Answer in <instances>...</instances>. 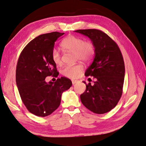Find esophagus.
Here are the masks:
<instances>
[{
  "instance_id": "esophagus-1",
  "label": "esophagus",
  "mask_w": 146,
  "mask_h": 146,
  "mask_svg": "<svg viewBox=\"0 0 146 146\" xmlns=\"http://www.w3.org/2000/svg\"><path fill=\"white\" fill-rule=\"evenodd\" d=\"M77 82H78V80H72V85H74V84H76Z\"/></svg>"
}]
</instances>
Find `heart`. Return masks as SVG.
I'll return each mask as SVG.
<instances>
[{
    "label": "heart",
    "instance_id": "b5f03b06",
    "mask_svg": "<svg viewBox=\"0 0 146 146\" xmlns=\"http://www.w3.org/2000/svg\"><path fill=\"white\" fill-rule=\"evenodd\" d=\"M61 47L66 51L75 53L77 60H80L83 62H88L93 56L95 52L94 46L91 41H85L82 38L74 35H69L61 42ZM52 59L56 65L62 63L59 52L56 49L52 51ZM83 70L82 64L78 63L75 65L65 66L61 72L64 76L76 78L80 76Z\"/></svg>",
    "mask_w": 146,
    "mask_h": 146
}]
</instances>
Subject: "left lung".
Here are the masks:
<instances>
[{"instance_id": "left-lung-1", "label": "left lung", "mask_w": 146, "mask_h": 146, "mask_svg": "<svg viewBox=\"0 0 146 146\" xmlns=\"http://www.w3.org/2000/svg\"><path fill=\"white\" fill-rule=\"evenodd\" d=\"M76 32L89 38L94 46L95 56L85 75L93 76L94 85L86 84L80 95L82 103L96 114H104L114 108L120 100L124 82L125 65L117 44L102 31L77 30Z\"/></svg>"}]
</instances>
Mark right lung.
<instances>
[{
    "instance_id": "right-lung-1",
    "label": "right lung",
    "mask_w": 146,
    "mask_h": 146,
    "mask_svg": "<svg viewBox=\"0 0 146 146\" xmlns=\"http://www.w3.org/2000/svg\"><path fill=\"white\" fill-rule=\"evenodd\" d=\"M64 34L54 32L39 35L24 47L17 61L16 81L21 98L37 116H48L58 108L61 94L72 86L70 79L64 77L55 82L45 81L48 76H58L51 54L55 42Z\"/></svg>"
}]
</instances>
